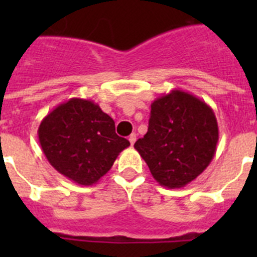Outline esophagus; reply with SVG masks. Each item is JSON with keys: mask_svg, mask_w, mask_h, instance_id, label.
Masks as SVG:
<instances>
[{"mask_svg": "<svg viewBox=\"0 0 257 257\" xmlns=\"http://www.w3.org/2000/svg\"><path fill=\"white\" fill-rule=\"evenodd\" d=\"M128 142H130L131 145L135 144V142H136V135H135V134H131V135L128 136Z\"/></svg>", "mask_w": 257, "mask_h": 257, "instance_id": "34e87169", "label": "esophagus"}]
</instances>
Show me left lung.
<instances>
[{"label":"left lung","mask_w":257,"mask_h":257,"mask_svg":"<svg viewBox=\"0 0 257 257\" xmlns=\"http://www.w3.org/2000/svg\"><path fill=\"white\" fill-rule=\"evenodd\" d=\"M148 133L135 143L151 174L162 187L192 183L216 153L219 126L212 108L175 88L152 103Z\"/></svg>","instance_id":"obj_1"}]
</instances>
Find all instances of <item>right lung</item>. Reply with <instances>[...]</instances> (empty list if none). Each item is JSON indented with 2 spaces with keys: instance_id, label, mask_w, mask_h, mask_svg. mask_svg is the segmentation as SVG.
I'll return each instance as SVG.
<instances>
[{
  "instance_id": "add662e5",
  "label": "right lung",
  "mask_w": 257,
  "mask_h": 257,
  "mask_svg": "<svg viewBox=\"0 0 257 257\" xmlns=\"http://www.w3.org/2000/svg\"><path fill=\"white\" fill-rule=\"evenodd\" d=\"M38 140L56 171L86 187L100 180L130 145L115 134L114 121L99 104L79 97L52 109L41 121Z\"/></svg>"
}]
</instances>
